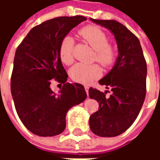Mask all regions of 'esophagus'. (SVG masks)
I'll use <instances>...</instances> for the list:
<instances>
[{
    "label": "esophagus",
    "instance_id": "obj_1",
    "mask_svg": "<svg viewBox=\"0 0 160 160\" xmlns=\"http://www.w3.org/2000/svg\"><path fill=\"white\" fill-rule=\"evenodd\" d=\"M85 89H86V92H87V95H88V90H89V87H85Z\"/></svg>",
    "mask_w": 160,
    "mask_h": 160
}]
</instances>
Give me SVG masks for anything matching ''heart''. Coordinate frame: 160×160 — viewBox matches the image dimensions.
Instances as JSON below:
<instances>
[{"label": "heart", "mask_w": 160, "mask_h": 160, "mask_svg": "<svg viewBox=\"0 0 160 160\" xmlns=\"http://www.w3.org/2000/svg\"><path fill=\"white\" fill-rule=\"evenodd\" d=\"M80 35L86 42L95 50L96 61L104 67L111 66L116 58V51L109 44L107 35L104 31L96 26H87L80 30ZM73 37L67 35L62 38L59 46V56L61 61L66 65H70L73 61ZM70 77L76 82L89 84L99 78L102 70L97 64L87 65L84 63H76L69 71Z\"/></svg>", "instance_id": "obj_1"}]
</instances>
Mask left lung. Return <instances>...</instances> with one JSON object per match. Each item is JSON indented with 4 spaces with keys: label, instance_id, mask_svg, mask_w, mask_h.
Here are the masks:
<instances>
[{
    "label": "left lung",
    "instance_id": "obj_1",
    "mask_svg": "<svg viewBox=\"0 0 160 160\" xmlns=\"http://www.w3.org/2000/svg\"><path fill=\"white\" fill-rule=\"evenodd\" d=\"M90 19L114 35L118 56L112 69L98 81L111 88L110 97H105L106 92L89 89V97L99 104L89 125L98 136L114 137L127 130L141 111L147 92V62L140 41L126 26L113 19Z\"/></svg>",
    "mask_w": 160,
    "mask_h": 160
}]
</instances>
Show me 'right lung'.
<instances>
[{"instance_id": "right-lung-1", "label": "right lung", "mask_w": 160, "mask_h": 160, "mask_svg": "<svg viewBox=\"0 0 160 160\" xmlns=\"http://www.w3.org/2000/svg\"><path fill=\"white\" fill-rule=\"evenodd\" d=\"M85 20L80 15L46 20L33 27L16 49L11 93L19 119L34 134L62 133L67 112L87 98L81 84L66 82L68 74L59 56L63 38ZM53 78L63 84L58 94L50 88Z\"/></svg>"}]
</instances>
